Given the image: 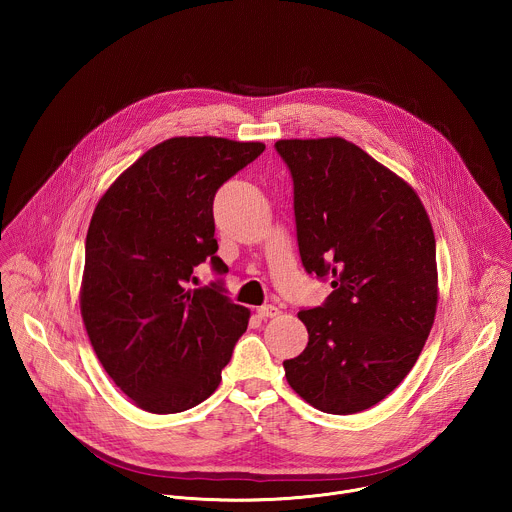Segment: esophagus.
Masks as SVG:
<instances>
[{"instance_id": "esophagus-1", "label": "esophagus", "mask_w": 512, "mask_h": 512, "mask_svg": "<svg viewBox=\"0 0 512 512\" xmlns=\"http://www.w3.org/2000/svg\"><path fill=\"white\" fill-rule=\"evenodd\" d=\"M281 312H279V308H275V306H261V308H257V316L261 318V320H269V318H275V316H279Z\"/></svg>"}]
</instances>
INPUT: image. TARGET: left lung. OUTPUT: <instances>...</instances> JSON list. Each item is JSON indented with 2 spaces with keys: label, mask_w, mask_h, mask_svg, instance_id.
I'll list each match as a JSON object with an SVG mask.
<instances>
[{
  "label": "left lung",
  "mask_w": 512,
  "mask_h": 512,
  "mask_svg": "<svg viewBox=\"0 0 512 512\" xmlns=\"http://www.w3.org/2000/svg\"><path fill=\"white\" fill-rule=\"evenodd\" d=\"M294 178L300 257L332 277L300 310L308 346L283 360L306 403L350 415L383 401L417 362L437 310L435 237L417 192L342 137L279 139Z\"/></svg>",
  "instance_id": "left-lung-1"
}]
</instances>
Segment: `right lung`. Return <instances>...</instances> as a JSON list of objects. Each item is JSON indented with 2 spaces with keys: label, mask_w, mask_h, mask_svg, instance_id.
<instances>
[{
  "label": "right lung",
  "mask_w": 512,
  "mask_h": 512,
  "mask_svg": "<svg viewBox=\"0 0 512 512\" xmlns=\"http://www.w3.org/2000/svg\"><path fill=\"white\" fill-rule=\"evenodd\" d=\"M265 143L170 137L145 152L95 206L81 283V316L113 383L150 413L208 399L251 312L221 283L188 289L210 259L218 273L212 200Z\"/></svg>",
  "instance_id": "obj_1"
}]
</instances>
